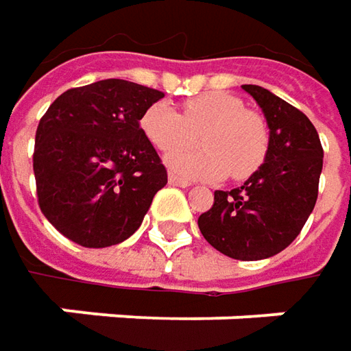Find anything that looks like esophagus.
I'll list each match as a JSON object with an SVG mask.
<instances>
[{
  "label": "esophagus",
  "instance_id": "34e87169",
  "mask_svg": "<svg viewBox=\"0 0 351 351\" xmlns=\"http://www.w3.org/2000/svg\"><path fill=\"white\" fill-rule=\"evenodd\" d=\"M168 182H169V185H176V187H189V185H191V183L187 182V180H183V178L176 176V173H169Z\"/></svg>",
  "mask_w": 351,
  "mask_h": 351
}]
</instances>
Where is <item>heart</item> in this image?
<instances>
[{
    "label": "heart",
    "mask_w": 351,
    "mask_h": 351,
    "mask_svg": "<svg viewBox=\"0 0 351 351\" xmlns=\"http://www.w3.org/2000/svg\"><path fill=\"white\" fill-rule=\"evenodd\" d=\"M203 130L201 153H176L189 147ZM141 130L158 152L168 156L173 171L195 180H246L265 162L269 130L262 115L248 111L236 95L210 91L183 103L178 113L169 103L150 105L141 117Z\"/></svg>",
    "instance_id": "1"
}]
</instances>
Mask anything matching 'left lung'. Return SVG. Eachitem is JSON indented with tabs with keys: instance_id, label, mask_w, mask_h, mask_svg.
<instances>
[{
	"instance_id": "1",
	"label": "left lung",
	"mask_w": 351,
	"mask_h": 351,
	"mask_svg": "<svg viewBox=\"0 0 351 351\" xmlns=\"http://www.w3.org/2000/svg\"><path fill=\"white\" fill-rule=\"evenodd\" d=\"M256 99L269 127L265 162L244 185L215 191L199 217V230L213 248L242 260H265L299 236L318 197L322 146L315 125L297 107L260 86H242Z\"/></svg>"
}]
</instances>
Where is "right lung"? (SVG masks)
<instances>
[{
    "label": "right lung",
    "instance_id": "1",
    "mask_svg": "<svg viewBox=\"0 0 351 351\" xmlns=\"http://www.w3.org/2000/svg\"><path fill=\"white\" fill-rule=\"evenodd\" d=\"M164 93L127 80L72 88L48 107L34 136L38 207L50 224L86 248L132 236L168 183L142 113Z\"/></svg>",
    "mask_w": 351,
    "mask_h": 351
}]
</instances>
